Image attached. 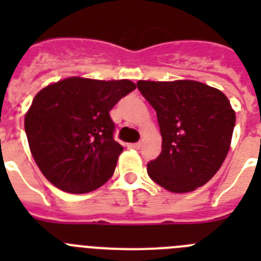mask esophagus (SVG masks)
I'll use <instances>...</instances> for the list:
<instances>
[{"instance_id": "esophagus-1", "label": "esophagus", "mask_w": 261, "mask_h": 261, "mask_svg": "<svg viewBox=\"0 0 261 261\" xmlns=\"http://www.w3.org/2000/svg\"><path fill=\"white\" fill-rule=\"evenodd\" d=\"M128 147H130V149H136V150H138V149L141 147V144H140V142H135V144H128Z\"/></svg>"}]
</instances>
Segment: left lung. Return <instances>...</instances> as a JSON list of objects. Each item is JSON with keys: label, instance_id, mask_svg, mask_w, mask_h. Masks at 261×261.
<instances>
[{"label": "left lung", "instance_id": "left-lung-1", "mask_svg": "<svg viewBox=\"0 0 261 261\" xmlns=\"http://www.w3.org/2000/svg\"><path fill=\"white\" fill-rule=\"evenodd\" d=\"M155 110L162 151L147 163L153 181L170 192L186 193L208 183L229 153L235 112L220 90L197 81H138Z\"/></svg>", "mask_w": 261, "mask_h": 261}]
</instances>
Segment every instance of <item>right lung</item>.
Masks as SVG:
<instances>
[{
    "label": "right lung",
    "instance_id": "add662e5",
    "mask_svg": "<svg viewBox=\"0 0 261 261\" xmlns=\"http://www.w3.org/2000/svg\"><path fill=\"white\" fill-rule=\"evenodd\" d=\"M136 89L129 80L71 77L39 91L24 117L30 150L48 180L70 193L106 183L124 147L110 111Z\"/></svg>",
    "mask_w": 261,
    "mask_h": 261
}]
</instances>
